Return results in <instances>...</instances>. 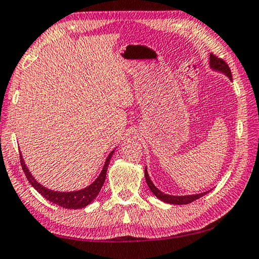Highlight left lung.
Returning <instances> with one entry per match:
<instances>
[{
  "instance_id": "8db88e82",
  "label": "left lung",
  "mask_w": 259,
  "mask_h": 259,
  "mask_svg": "<svg viewBox=\"0 0 259 259\" xmlns=\"http://www.w3.org/2000/svg\"><path fill=\"white\" fill-rule=\"evenodd\" d=\"M209 66L211 69H214V71H218V72H221L223 74H226L227 76L230 80H233L231 78V72H230V68L228 66V64L226 63L225 60L221 59V58L214 56L213 53H210L209 55ZM144 175H145V179H146V184H148V186L151 192L153 193L154 195L157 196L158 199L161 200V201L166 202V203H171V204H187V203H191L194 201V200H198L201 198V196L206 195L207 193H209L210 191H207V192H203V193H200V194H193V195H183V196H177V195H168V194H165L161 191L158 190V188L154 186L153 183L150 179L149 177V173H148V169H144Z\"/></svg>"
}]
</instances>
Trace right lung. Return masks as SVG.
Instances as JSON below:
<instances>
[{
    "mask_svg": "<svg viewBox=\"0 0 259 259\" xmlns=\"http://www.w3.org/2000/svg\"><path fill=\"white\" fill-rule=\"evenodd\" d=\"M113 153L114 151H111L109 153V156L107 157L105 166H103L101 173H100V176L96 178L94 183L91 184L90 186L86 188H82V190L80 191H73V192H58V191L56 192L41 186V185L33 178L32 175H31L29 171V168L26 167L22 154L19 157H21V165H22L23 171L25 173L26 178H28L29 183L32 185V187L39 193L40 195H43L46 200H49V201L56 203L58 206L63 208H67V209H80V208L88 206V204H90L93 200L98 196L100 191H101V188L106 180L108 165L110 163V158L113 156Z\"/></svg>",
    "mask_w": 259,
    "mask_h": 259,
    "instance_id": "right-lung-1",
    "label": "right lung"
}]
</instances>
